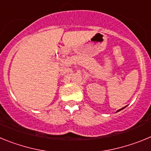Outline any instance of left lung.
I'll return each instance as SVG.
<instances>
[{"label": "left lung", "mask_w": 151, "mask_h": 151, "mask_svg": "<svg viewBox=\"0 0 151 151\" xmlns=\"http://www.w3.org/2000/svg\"><path fill=\"white\" fill-rule=\"evenodd\" d=\"M124 108V107H123ZM123 108H122V109H120V110H118V111H119V110H122V109H123ZM118 111H117V112H118Z\"/></svg>", "instance_id": "1"}]
</instances>
